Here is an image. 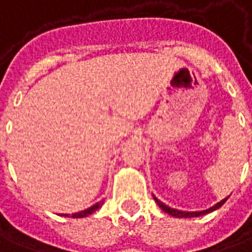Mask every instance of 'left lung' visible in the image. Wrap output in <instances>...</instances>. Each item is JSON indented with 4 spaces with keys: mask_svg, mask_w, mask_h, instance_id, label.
<instances>
[{
    "mask_svg": "<svg viewBox=\"0 0 252 252\" xmlns=\"http://www.w3.org/2000/svg\"><path fill=\"white\" fill-rule=\"evenodd\" d=\"M154 199H156V202L158 203V206L162 209L163 212L168 213V214H170V216H173V217H177V218H191V217H199V216H205V214H207V213H212V212H214V210H217L218 207H221V206L224 205L228 198H225V199H222L221 202H218L216 206H213V207L207 209V210H203V212H181V210H176V209H172V207H169V206L163 205L162 202L157 199L156 196H154Z\"/></svg>",
    "mask_w": 252,
    "mask_h": 252,
    "instance_id": "1",
    "label": "left lung"
}]
</instances>
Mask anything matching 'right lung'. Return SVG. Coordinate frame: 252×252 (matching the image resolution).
Instances as JSON below:
<instances>
[{
    "label": "right lung",
    "mask_w": 252,
    "mask_h": 252,
    "mask_svg": "<svg viewBox=\"0 0 252 252\" xmlns=\"http://www.w3.org/2000/svg\"><path fill=\"white\" fill-rule=\"evenodd\" d=\"M99 206H101V203H96V205L91 206V207H89V209H86V210H82V212L79 213H75V214H72L71 217L72 218H83V217H87L89 214H91V213H94L95 210H98L99 209ZM66 217H69L68 214H65Z\"/></svg>",
    "instance_id": "obj_1"
}]
</instances>
